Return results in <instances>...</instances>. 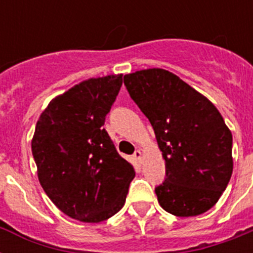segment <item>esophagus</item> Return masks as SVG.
<instances>
[{"instance_id": "1", "label": "esophagus", "mask_w": 253, "mask_h": 253, "mask_svg": "<svg viewBox=\"0 0 253 253\" xmlns=\"http://www.w3.org/2000/svg\"><path fill=\"white\" fill-rule=\"evenodd\" d=\"M134 159L138 163H142V151H140V150L135 151V152H134Z\"/></svg>"}]
</instances>
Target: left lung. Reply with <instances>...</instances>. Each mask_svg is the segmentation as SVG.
I'll return each mask as SVG.
<instances>
[{"label":"left lung","mask_w":253,"mask_h":253,"mask_svg":"<svg viewBox=\"0 0 253 253\" xmlns=\"http://www.w3.org/2000/svg\"><path fill=\"white\" fill-rule=\"evenodd\" d=\"M123 81L166 160V178L155 188L160 206L177 216L208 211L232 174V135L218 109L166 69L138 71Z\"/></svg>","instance_id":"obj_1"}]
</instances>
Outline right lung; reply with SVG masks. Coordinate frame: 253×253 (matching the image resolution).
I'll return each instance as SVG.
<instances>
[{
	"mask_svg": "<svg viewBox=\"0 0 253 253\" xmlns=\"http://www.w3.org/2000/svg\"><path fill=\"white\" fill-rule=\"evenodd\" d=\"M121 86L122 75L83 81L52 99L37 122L31 150L39 182L73 219L98 223L126 202L134 168L103 128Z\"/></svg>",
	"mask_w": 253,
	"mask_h": 253,
	"instance_id": "right-lung-1",
	"label": "right lung"
}]
</instances>
